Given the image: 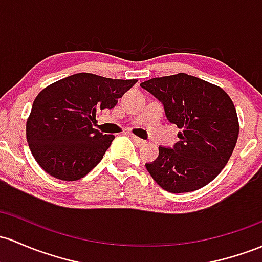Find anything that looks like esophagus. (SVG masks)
Masks as SVG:
<instances>
[{
    "label": "esophagus",
    "mask_w": 262,
    "mask_h": 262,
    "mask_svg": "<svg viewBox=\"0 0 262 262\" xmlns=\"http://www.w3.org/2000/svg\"><path fill=\"white\" fill-rule=\"evenodd\" d=\"M132 138V139H133V142H136L138 145H143V144H145V140L144 139H140L139 137H136V136H133V134H130V136H129Z\"/></svg>",
    "instance_id": "esophagus-1"
}]
</instances>
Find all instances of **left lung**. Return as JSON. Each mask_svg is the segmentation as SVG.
<instances>
[{
    "mask_svg": "<svg viewBox=\"0 0 262 262\" xmlns=\"http://www.w3.org/2000/svg\"><path fill=\"white\" fill-rule=\"evenodd\" d=\"M140 87L162 102L166 119L177 124L179 142L159 146V155L146 170L164 190L189 192L219 175L234 151L238 120L225 92L186 73L153 78Z\"/></svg>",
    "mask_w": 262,
    "mask_h": 262,
    "instance_id": "8db88e82",
    "label": "left lung"
}]
</instances>
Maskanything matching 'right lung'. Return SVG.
Returning a JSON list of instances; mask_svg holds the SVG:
<instances>
[{"instance_id":"1","label":"right lung","mask_w":262,"mask_h":262,"mask_svg":"<svg viewBox=\"0 0 262 262\" xmlns=\"http://www.w3.org/2000/svg\"><path fill=\"white\" fill-rule=\"evenodd\" d=\"M136 83L77 73L43 89L26 125L28 145L43 170L66 182L85 177L116 138L93 128L97 112L113 109Z\"/></svg>"}]
</instances>
